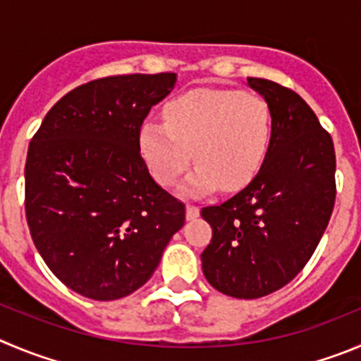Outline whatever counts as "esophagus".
<instances>
[{
	"label": "esophagus",
	"instance_id": "1",
	"mask_svg": "<svg viewBox=\"0 0 361 361\" xmlns=\"http://www.w3.org/2000/svg\"><path fill=\"white\" fill-rule=\"evenodd\" d=\"M200 215V208L194 207V204H187V219L192 221V219H196Z\"/></svg>",
	"mask_w": 361,
	"mask_h": 361
}]
</instances>
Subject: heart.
Masks as SVG:
<instances>
[{"label": "heart", "mask_w": 361, "mask_h": 361, "mask_svg": "<svg viewBox=\"0 0 361 361\" xmlns=\"http://www.w3.org/2000/svg\"><path fill=\"white\" fill-rule=\"evenodd\" d=\"M269 104L255 94L231 89H196L165 106V123L147 121L140 151L154 180L171 187L192 161L183 190L204 196L245 187L260 171L271 142Z\"/></svg>", "instance_id": "obj_1"}]
</instances>
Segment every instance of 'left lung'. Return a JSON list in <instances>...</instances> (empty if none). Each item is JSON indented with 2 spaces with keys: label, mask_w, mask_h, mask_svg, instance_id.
<instances>
[{
  "label": "left lung",
  "mask_w": 361,
  "mask_h": 361,
  "mask_svg": "<svg viewBox=\"0 0 361 361\" xmlns=\"http://www.w3.org/2000/svg\"><path fill=\"white\" fill-rule=\"evenodd\" d=\"M269 104L271 142L257 176L228 201L201 210L212 240L201 252L215 290L258 299L290 283L308 264L335 204V147L294 90L247 78Z\"/></svg>",
  "instance_id": "obj_1"
}]
</instances>
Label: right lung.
I'll return each mask as SVG.
<instances>
[{"mask_svg":"<svg viewBox=\"0 0 361 361\" xmlns=\"http://www.w3.org/2000/svg\"><path fill=\"white\" fill-rule=\"evenodd\" d=\"M174 85V73L94 80L66 94L33 135L26 221L42 260L76 294H133L185 224V204L140 154L144 119Z\"/></svg>","mask_w":361,"mask_h":361,"instance_id":"right-lung-1","label":"right lung"}]
</instances>
